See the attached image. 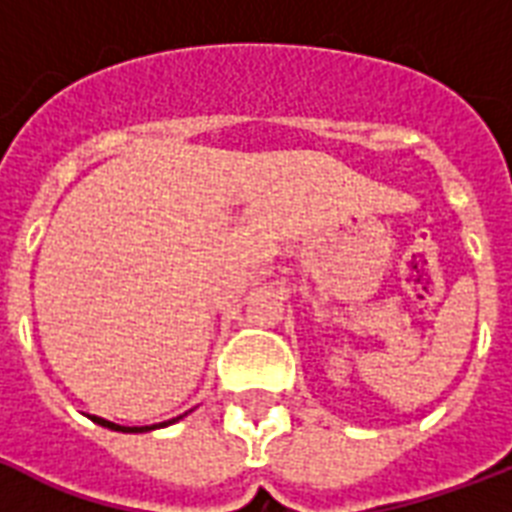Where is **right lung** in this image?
Segmentation results:
<instances>
[{
  "mask_svg": "<svg viewBox=\"0 0 512 512\" xmlns=\"http://www.w3.org/2000/svg\"><path fill=\"white\" fill-rule=\"evenodd\" d=\"M188 414V412H185ZM185 414H180V417H172V420H167V422H156V425H116V422H111V420H103V417H95V414H87V417H90L92 422H95V425H103V428H108V430H119V433H148V430H156V428H167V425H172V422H177V420H183Z\"/></svg>",
  "mask_w": 512,
  "mask_h": 512,
  "instance_id": "obj_1",
  "label": "right lung"
}]
</instances>
